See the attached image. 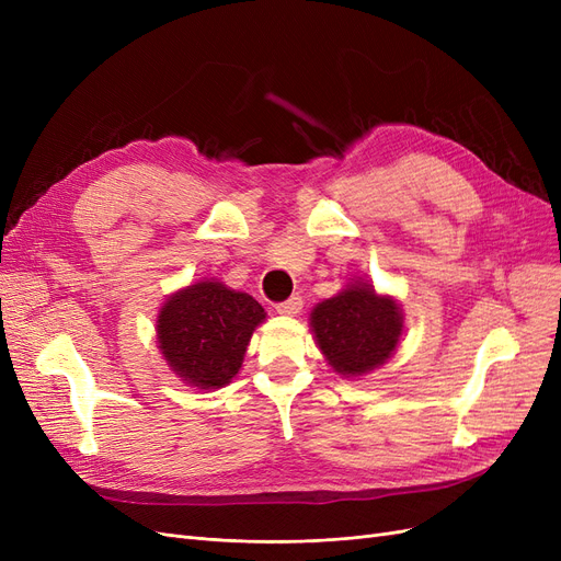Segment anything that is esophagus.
I'll return each mask as SVG.
<instances>
[{"label": "esophagus", "mask_w": 561, "mask_h": 561, "mask_svg": "<svg viewBox=\"0 0 561 561\" xmlns=\"http://www.w3.org/2000/svg\"><path fill=\"white\" fill-rule=\"evenodd\" d=\"M301 307H304L301 297L295 295V297H290L287 301L276 304V313H280V316H297L301 311Z\"/></svg>", "instance_id": "34e87169"}]
</instances>
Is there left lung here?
<instances>
[{
  "label": "left lung",
  "instance_id": "obj_1",
  "mask_svg": "<svg viewBox=\"0 0 561 561\" xmlns=\"http://www.w3.org/2000/svg\"><path fill=\"white\" fill-rule=\"evenodd\" d=\"M316 346L344 379H358L388 363L396 353L404 316L396 297L381 295L360 278L342 293L316 304L309 313Z\"/></svg>",
  "mask_w": 561,
  "mask_h": 561
}]
</instances>
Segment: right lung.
I'll use <instances>...</instances> for the list:
<instances>
[{"mask_svg": "<svg viewBox=\"0 0 561 561\" xmlns=\"http://www.w3.org/2000/svg\"><path fill=\"white\" fill-rule=\"evenodd\" d=\"M266 311L248 293L215 278L182 287L157 316V344L173 375L192 388L227 386L243 367L252 332Z\"/></svg>", "mask_w": 561, "mask_h": 561, "instance_id": "obj_1", "label": "right lung"}]
</instances>
